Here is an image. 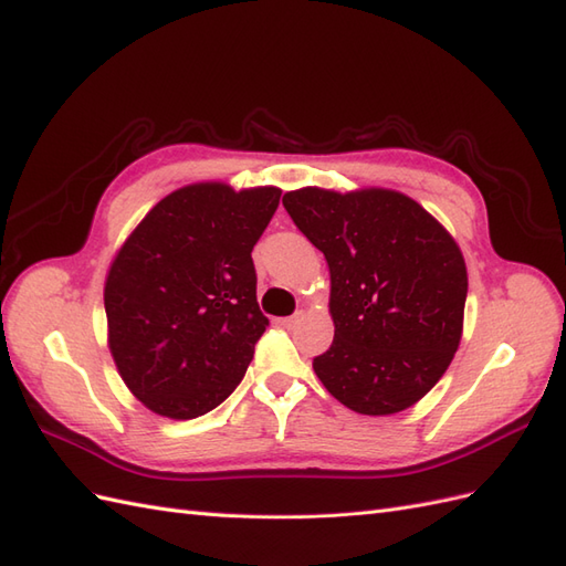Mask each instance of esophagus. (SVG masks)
Returning <instances> with one entry per match:
<instances>
[{"mask_svg":"<svg viewBox=\"0 0 566 566\" xmlns=\"http://www.w3.org/2000/svg\"><path fill=\"white\" fill-rule=\"evenodd\" d=\"M300 321V314H293V316H285V318H279V323L283 325V328H290V325H295Z\"/></svg>","mask_w":566,"mask_h":566,"instance_id":"34e87169","label":"esophagus"}]
</instances>
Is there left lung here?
<instances>
[{
  "instance_id": "obj_1",
  "label": "left lung",
  "mask_w": 566,
  "mask_h": 566,
  "mask_svg": "<svg viewBox=\"0 0 566 566\" xmlns=\"http://www.w3.org/2000/svg\"><path fill=\"white\" fill-rule=\"evenodd\" d=\"M283 205L331 269L335 337L314 358L318 380L356 413L410 408L460 345L468 269L451 233L387 188H300Z\"/></svg>"
}]
</instances>
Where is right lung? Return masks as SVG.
<instances>
[{"label":"right lung","mask_w":566,"mask_h":566,"mask_svg":"<svg viewBox=\"0 0 566 566\" xmlns=\"http://www.w3.org/2000/svg\"><path fill=\"white\" fill-rule=\"evenodd\" d=\"M273 186L193 184L163 198L119 248L104 302L108 345L153 413L191 420L241 385L269 318L252 248L279 208Z\"/></svg>","instance_id":"add662e5"}]
</instances>
